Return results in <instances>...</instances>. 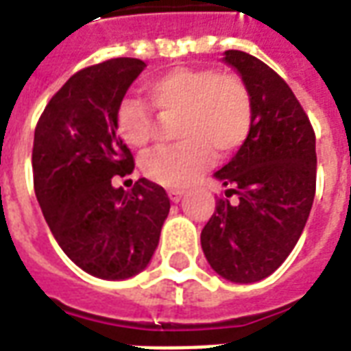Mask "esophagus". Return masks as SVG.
I'll use <instances>...</instances> for the list:
<instances>
[{
  "label": "esophagus",
  "instance_id": "1",
  "mask_svg": "<svg viewBox=\"0 0 351 351\" xmlns=\"http://www.w3.org/2000/svg\"><path fill=\"white\" fill-rule=\"evenodd\" d=\"M167 195H169V199H171V201H173V202H178L184 197V191H180V189H169Z\"/></svg>",
  "mask_w": 351,
  "mask_h": 351
}]
</instances>
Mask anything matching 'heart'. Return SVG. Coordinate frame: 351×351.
Wrapping results in <instances>:
<instances>
[{
    "label": "heart",
    "instance_id": "1",
    "mask_svg": "<svg viewBox=\"0 0 351 351\" xmlns=\"http://www.w3.org/2000/svg\"><path fill=\"white\" fill-rule=\"evenodd\" d=\"M147 93L163 121L179 119L175 132L182 139L145 158L143 173L152 182L186 188L212 165L215 150L228 156L249 139L255 115L253 96L245 80L234 72L178 66L150 80ZM154 108L136 96L119 104L117 130L130 147L145 149L156 139L162 119Z\"/></svg>",
    "mask_w": 351,
    "mask_h": 351
}]
</instances>
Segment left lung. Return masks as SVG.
<instances>
[{
	"mask_svg": "<svg viewBox=\"0 0 351 351\" xmlns=\"http://www.w3.org/2000/svg\"><path fill=\"white\" fill-rule=\"evenodd\" d=\"M253 96V128L230 162L215 173L230 203L217 199L201 232L214 271L232 282H255L287 261L300 240L316 191V137L292 89L275 70L245 51L227 50Z\"/></svg>",
	"mask_w": 351,
	"mask_h": 351,
	"instance_id": "left-lung-1",
	"label": "left lung"
}]
</instances>
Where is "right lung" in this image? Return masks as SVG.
I'll return each mask as SVG.
<instances>
[{
  "label": "right lung",
  "mask_w": 351,
  "mask_h": 351,
  "mask_svg": "<svg viewBox=\"0 0 351 351\" xmlns=\"http://www.w3.org/2000/svg\"><path fill=\"white\" fill-rule=\"evenodd\" d=\"M147 64L117 57L82 69L51 96L35 128L33 186L64 255L100 279H128L147 268L171 208L147 178L113 188L134 171L117 136V108Z\"/></svg>",
  "instance_id": "add662e5"
}]
</instances>
